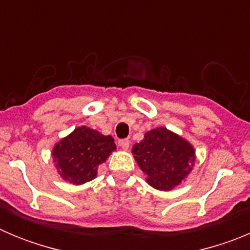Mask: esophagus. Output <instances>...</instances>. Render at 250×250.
<instances>
[{"label":"esophagus","instance_id":"34e87169","mask_svg":"<svg viewBox=\"0 0 250 250\" xmlns=\"http://www.w3.org/2000/svg\"><path fill=\"white\" fill-rule=\"evenodd\" d=\"M119 145L121 146V149L127 150L130 146V141L127 139H121V140H119Z\"/></svg>","mask_w":250,"mask_h":250}]
</instances>
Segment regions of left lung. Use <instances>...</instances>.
<instances>
[{
    "label": "left lung",
    "mask_w": 250,
    "mask_h": 250,
    "mask_svg": "<svg viewBox=\"0 0 250 250\" xmlns=\"http://www.w3.org/2000/svg\"><path fill=\"white\" fill-rule=\"evenodd\" d=\"M131 152L147 184L161 191L173 190L185 182L196 159L193 145L164 126L145 132Z\"/></svg>",
    "instance_id": "obj_1"
}]
</instances>
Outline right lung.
I'll return each instance as SVG.
<instances>
[{"instance_id":"1","label":"right lung","mask_w":250,"mask_h":250,"mask_svg":"<svg viewBox=\"0 0 250 250\" xmlns=\"http://www.w3.org/2000/svg\"><path fill=\"white\" fill-rule=\"evenodd\" d=\"M116 150L114 138L79 126L57 141L51 152L57 173L72 185H83L98 175V169Z\"/></svg>"}]
</instances>
